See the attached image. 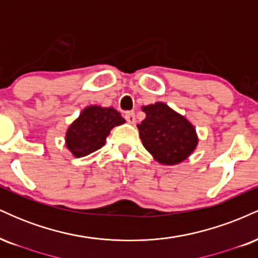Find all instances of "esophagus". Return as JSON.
<instances>
[{
    "label": "esophagus",
    "mask_w": 258,
    "mask_h": 258,
    "mask_svg": "<svg viewBox=\"0 0 258 258\" xmlns=\"http://www.w3.org/2000/svg\"><path fill=\"white\" fill-rule=\"evenodd\" d=\"M125 119L128 123H135L136 122V115L133 111H127L125 114Z\"/></svg>",
    "instance_id": "esophagus-1"
}]
</instances>
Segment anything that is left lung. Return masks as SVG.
Here are the masks:
<instances>
[{
    "instance_id": "left-lung-1",
    "label": "left lung",
    "mask_w": 258,
    "mask_h": 258,
    "mask_svg": "<svg viewBox=\"0 0 258 258\" xmlns=\"http://www.w3.org/2000/svg\"><path fill=\"white\" fill-rule=\"evenodd\" d=\"M146 119L137 125L139 137L154 160L162 165H177L184 161L197 149L195 127L166 103L142 106Z\"/></svg>"
}]
</instances>
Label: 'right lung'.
Masks as SVG:
<instances>
[{
    "label": "right lung",
    "instance_id": "add662e5",
    "mask_svg": "<svg viewBox=\"0 0 258 258\" xmlns=\"http://www.w3.org/2000/svg\"><path fill=\"white\" fill-rule=\"evenodd\" d=\"M122 123L125 119L114 108L86 106L65 133V146L75 158H82L100 149L111 130Z\"/></svg>",
    "mask_w": 258,
    "mask_h": 258
}]
</instances>
